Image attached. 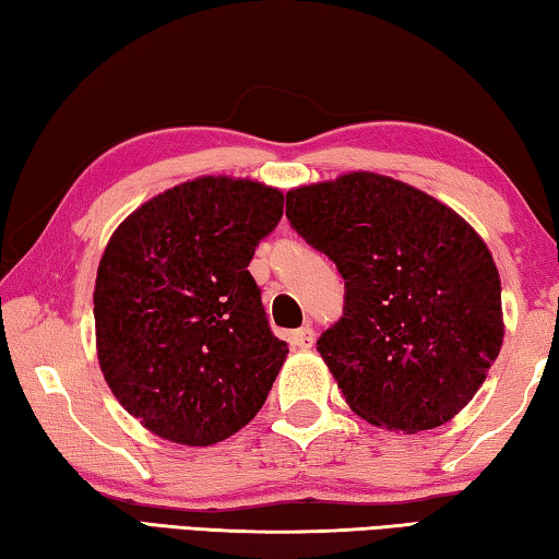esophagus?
<instances>
[{
  "mask_svg": "<svg viewBox=\"0 0 559 559\" xmlns=\"http://www.w3.org/2000/svg\"><path fill=\"white\" fill-rule=\"evenodd\" d=\"M288 340H290L293 349H310L316 343V330L310 325H302L298 330H293Z\"/></svg>",
  "mask_w": 559,
  "mask_h": 559,
  "instance_id": "obj_1",
  "label": "esophagus"
}]
</instances>
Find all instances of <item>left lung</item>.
I'll return each instance as SVG.
<instances>
[{
  "mask_svg": "<svg viewBox=\"0 0 559 559\" xmlns=\"http://www.w3.org/2000/svg\"><path fill=\"white\" fill-rule=\"evenodd\" d=\"M286 216L345 278L343 318L318 353L349 409L406 433L453 419L503 345L484 239L451 206L374 173L290 189Z\"/></svg>",
  "mask_w": 559,
  "mask_h": 559,
  "instance_id": "obj_1",
  "label": "left lung"
}]
</instances>
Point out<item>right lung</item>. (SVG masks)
Masks as SVG:
<instances>
[{
  "label": "right lung",
  "mask_w": 559,
  "mask_h": 559,
  "mask_svg": "<svg viewBox=\"0 0 559 559\" xmlns=\"http://www.w3.org/2000/svg\"><path fill=\"white\" fill-rule=\"evenodd\" d=\"M281 216L276 187L197 177L112 231L93 290L98 362L157 437L212 447L266 402L288 347L271 333L249 263Z\"/></svg>",
  "instance_id": "1"
}]
</instances>
